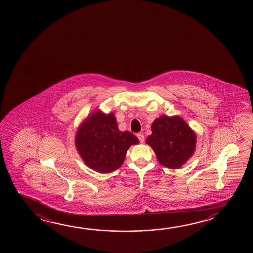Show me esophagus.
<instances>
[{
  "instance_id": "obj_1",
  "label": "esophagus",
  "mask_w": 253,
  "mask_h": 253,
  "mask_svg": "<svg viewBox=\"0 0 253 253\" xmlns=\"http://www.w3.org/2000/svg\"><path fill=\"white\" fill-rule=\"evenodd\" d=\"M137 138L139 139V141H140V143H144V135H143V133H137Z\"/></svg>"
}]
</instances>
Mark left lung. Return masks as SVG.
<instances>
[{
  "label": "left lung",
  "mask_w": 253,
  "mask_h": 253,
  "mask_svg": "<svg viewBox=\"0 0 253 253\" xmlns=\"http://www.w3.org/2000/svg\"><path fill=\"white\" fill-rule=\"evenodd\" d=\"M151 135L146 139L159 163L176 169L184 165L195 151L196 134L178 116H161L153 121Z\"/></svg>",
  "instance_id": "obj_1"
}]
</instances>
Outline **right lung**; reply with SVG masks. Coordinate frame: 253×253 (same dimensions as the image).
<instances>
[{
    "label": "right lung",
    "mask_w": 253,
    "mask_h": 253,
    "mask_svg": "<svg viewBox=\"0 0 253 253\" xmlns=\"http://www.w3.org/2000/svg\"><path fill=\"white\" fill-rule=\"evenodd\" d=\"M139 143L128 131L118 128L113 113L92 112L78 127L75 144L84 163L99 173L113 172L122 165L131 145Z\"/></svg>",
    "instance_id": "add662e5"
}]
</instances>
